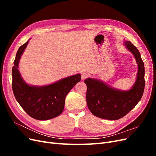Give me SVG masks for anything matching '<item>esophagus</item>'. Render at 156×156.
<instances>
[{
    "label": "esophagus",
    "mask_w": 156,
    "mask_h": 156,
    "mask_svg": "<svg viewBox=\"0 0 156 156\" xmlns=\"http://www.w3.org/2000/svg\"><path fill=\"white\" fill-rule=\"evenodd\" d=\"M88 76V73H87V72H83L81 73V79H85Z\"/></svg>",
    "instance_id": "esophagus-1"
}]
</instances>
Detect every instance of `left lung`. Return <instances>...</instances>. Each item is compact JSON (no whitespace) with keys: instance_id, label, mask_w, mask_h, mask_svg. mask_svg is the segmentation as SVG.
<instances>
[{"instance_id":"left-lung-1","label":"left lung","mask_w":156,"mask_h":156,"mask_svg":"<svg viewBox=\"0 0 156 156\" xmlns=\"http://www.w3.org/2000/svg\"><path fill=\"white\" fill-rule=\"evenodd\" d=\"M126 48L133 55L138 66L136 81L128 90L111 87L100 79L87 78V103L92 114L101 119L116 120L126 115L139 102L144 90V65L137 48L125 41Z\"/></svg>"}]
</instances>
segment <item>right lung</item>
Returning <instances> with one entry per match:
<instances>
[{"label": "right lung", "instance_id": "add662e5", "mask_svg": "<svg viewBox=\"0 0 156 156\" xmlns=\"http://www.w3.org/2000/svg\"><path fill=\"white\" fill-rule=\"evenodd\" d=\"M30 40V39H29ZM29 40L19 48L12 68V89L16 100L28 115L38 120H47L62 112L67 94L78 82L81 74L72 75L44 86L30 85L21 77L19 63Z\"/></svg>", "mask_w": 156, "mask_h": 156}]
</instances>
